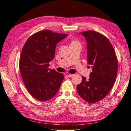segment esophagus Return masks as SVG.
Instances as JSON below:
<instances>
[{
    "label": "esophagus",
    "mask_w": 131,
    "mask_h": 131,
    "mask_svg": "<svg viewBox=\"0 0 131 131\" xmlns=\"http://www.w3.org/2000/svg\"><path fill=\"white\" fill-rule=\"evenodd\" d=\"M68 75V77H70V78H71V77H73L74 76V74H68V75Z\"/></svg>",
    "instance_id": "obj_1"
}]
</instances>
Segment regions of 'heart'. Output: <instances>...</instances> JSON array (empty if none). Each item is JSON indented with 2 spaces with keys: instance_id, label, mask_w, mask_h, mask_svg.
Returning a JSON list of instances; mask_svg holds the SVG:
<instances>
[{
  "instance_id": "heart-1",
  "label": "heart",
  "mask_w": 131,
  "mask_h": 131,
  "mask_svg": "<svg viewBox=\"0 0 131 131\" xmlns=\"http://www.w3.org/2000/svg\"><path fill=\"white\" fill-rule=\"evenodd\" d=\"M80 44L79 41L75 39H72L70 40V45H73V44Z\"/></svg>"
}]
</instances>
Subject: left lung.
Segmentation results:
<instances>
[{
    "instance_id": "8db88e82",
    "label": "left lung",
    "mask_w": 131,
    "mask_h": 131,
    "mask_svg": "<svg viewBox=\"0 0 131 131\" xmlns=\"http://www.w3.org/2000/svg\"><path fill=\"white\" fill-rule=\"evenodd\" d=\"M87 42V63L92 65L90 78L82 77L77 89L81 98L90 104L101 101L109 93L118 73L117 57L108 39L93 30L80 32Z\"/></svg>"
}]
</instances>
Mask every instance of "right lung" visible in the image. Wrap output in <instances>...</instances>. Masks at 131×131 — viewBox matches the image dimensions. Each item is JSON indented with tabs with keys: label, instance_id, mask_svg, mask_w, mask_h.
<instances>
[{
	"label": "right lung",
	"instance_id": "1",
	"mask_svg": "<svg viewBox=\"0 0 131 131\" xmlns=\"http://www.w3.org/2000/svg\"><path fill=\"white\" fill-rule=\"evenodd\" d=\"M67 35L42 30L30 36L22 49L19 62L22 78L29 93L39 101L53 97L64 79L62 73L48 67L54 58L57 43Z\"/></svg>",
	"mask_w": 131,
	"mask_h": 131
}]
</instances>
